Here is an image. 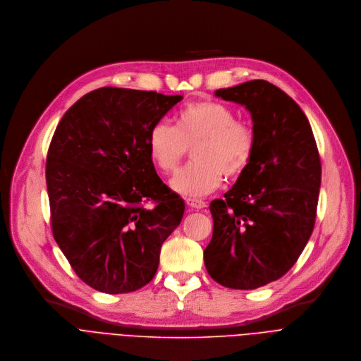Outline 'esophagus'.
Masks as SVG:
<instances>
[{
	"label": "esophagus",
	"mask_w": 361,
	"mask_h": 361,
	"mask_svg": "<svg viewBox=\"0 0 361 361\" xmlns=\"http://www.w3.org/2000/svg\"><path fill=\"white\" fill-rule=\"evenodd\" d=\"M185 202H186V204H188L189 207H192V209H196V210L206 207V202H203V200H199V199L188 197Z\"/></svg>",
	"instance_id": "obj_1"
}]
</instances>
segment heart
<instances>
[{
  "label": "heart",
  "mask_w": 361,
  "mask_h": 361,
  "mask_svg": "<svg viewBox=\"0 0 361 361\" xmlns=\"http://www.w3.org/2000/svg\"><path fill=\"white\" fill-rule=\"evenodd\" d=\"M192 148L193 162L171 180L175 192L199 197L218 189L224 176L235 180L249 169L256 152L253 126L216 101H197L182 108L175 128L158 122L148 135V152L164 175L173 173Z\"/></svg>",
  "instance_id": "obj_1"
}]
</instances>
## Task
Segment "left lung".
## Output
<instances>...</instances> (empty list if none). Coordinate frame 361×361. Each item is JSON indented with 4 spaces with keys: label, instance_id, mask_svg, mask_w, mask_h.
Here are the masks:
<instances>
[{
    "label": "left lung",
    "instance_id": "1",
    "mask_svg": "<svg viewBox=\"0 0 361 361\" xmlns=\"http://www.w3.org/2000/svg\"><path fill=\"white\" fill-rule=\"evenodd\" d=\"M216 95L250 111L256 152L225 199L209 206L213 235L203 259L214 281L252 290L284 276L307 245L317 213L320 155L305 112L276 85L253 80Z\"/></svg>",
    "mask_w": 361,
    "mask_h": 361
}]
</instances>
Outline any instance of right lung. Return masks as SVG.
<instances>
[{"label":"right lung","instance_id":"right-lung-1","mask_svg":"<svg viewBox=\"0 0 361 361\" xmlns=\"http://www.w3.org/2000/svg\"><path fill=\"white\" fill-rule=\"evenodd\" d=\"M182 98L104 87L72 105L54 132L45 168L52 235L98 292L148 284L162 243L182 221L185 202L148 152L149 130Z\"/></svg>","mask_w":361,"mask_h":361}]
</instances>
